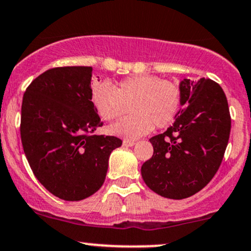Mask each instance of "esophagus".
I'll return each mask as SVG.
<instances>
[{
	"instance_id": "obj_1",
	"label": "esophagus",
	"mask_w": 251,
	"mask_h": 251,
	"mask_svg": "<svg viewBox=\"0 0 251 251\" xmlns=\"http://www.w3.org/2000/svg\"><path fill=\"white\" fill-rule=\"evenodd\" d=\"M134 144H136V143L132 142V140H124V142H123L124 147H133Z\"/></svg>"
}]
</instances>
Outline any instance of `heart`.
Segmentation results:
<instances>
[{"label":"heart","mask_w":251,"mask_h":251,"mask_svg":"<svg viewBox=\"0 0 251 251\" xmlns=\"http://www.w3.org/2000/svg\"><path fill=\"white\" fill-rule=\"evenodd\" d=\"M96 112L104 121L118 119L130 109L132 114L109 126L113 136L133 140L153 127L173 124L182 104L180 87L156 75H134L115 85L95 83L90 93Z\"/></svg>","instance_id":"obj_1"}]
</instances>
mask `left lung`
Segmentation results:
<instances>
[{"instance_id": "obj_1", "label": "left lung", "mask_w": 251, "mask_h": 251, "mask_svg": "<svg viewBox=\"0 0 251 251\" xmlns=\"http://www.w3.org/2000/svg\"><path fill=\"white\" fill-rule=\"evenodd\" d=\"M182 109L166 132L150 138L153 155L142 166L151 191L186 199L218 172L226 150L231 117L224 90L208 78L181 81Z\"/></svg>"}]
</instances>
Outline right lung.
<instances>
[{
	"mask_svg": "<svg viewBox=\"0 0 251 251\" xmlns=\"http://www.w3.org/2000/svg\"><path fill=\"white\" fill-rule=\"evenodd\" d=\"M92 67L53 68L27 87L20 134L33 174L50 193L78 201L101 188L121 139L96 136L103 125L92 102Z\"/></svg>",
	"mask_w": 251,
	"mask_h": 251,
	"instance_id": "right-lung-1",
	"label": "right lung"
}]
</instances>
